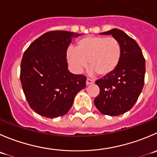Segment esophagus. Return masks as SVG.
Masks as SVG:
<instances>
[{
  "instance_id": "1",
  "label": "esophagus",
  "mask_w": 157,
  "mask_h": 157,
  "mask_svg": "<svg viewBox=\"0 0 157 157\" xmlns=\"http://www.w3.org/2000/svg\"><path fill=\"white\" fill-rule=\"evenodd\" d=\"M94 80H91V79L90 78H87L86 79V85H90V84H92V83H94Z\"/></svg>"
}]
</instances>
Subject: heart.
I'll return each mask as SVG.
<instances>
[{"label": "heart", "instance_id": "b5f03b06", "mask_svg": "<svg viewBox=\"0 0 157 157\" xmlns=\"http://www.w3.org/2000/svg\"><path fill=\"white\" fill-rule=\"evenodd\" d=\"M67 57L77 72H80L89 61L91 74L106 76L115 71L121 61V46L112 36H86L77 42L75 49L68 50Z\"/></svg>", "mask_w": 157, "mask_h": 157}]
</instances>
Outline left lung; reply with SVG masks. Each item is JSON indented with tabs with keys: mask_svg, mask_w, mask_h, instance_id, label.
<instances>
[{
	"mask_svg": "<svg viewBox=\"0 0 157 157\" xmlns=\"http://www.w3.org/2000/svg\"><path fill=\"white\" fill-rule=\"evenodd\" d=\"M100 34H111L120 42L121 58L113 72L95 82L100 94L94 104L103 114L118 116L134 106L142 91L145 59L137 43L123 30L114 28Z\"/></svg>",
	"mask_w": 157,
	"mask_h": 157,
	"instance_id": "8db88e82",
	"label": "left lung"
}]
</instances>
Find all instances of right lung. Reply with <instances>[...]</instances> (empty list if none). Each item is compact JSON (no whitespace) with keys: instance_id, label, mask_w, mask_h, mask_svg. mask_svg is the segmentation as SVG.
I'll return each mask as SVG.
<instances>
[{"instance_id":"add662e5","label":"right lung","mask_w":157,"mask_h":157,"mask_svg":"<svg viewBox=\"0 0 157 157\" xmlns=\"http://www.w3.org/2000/svg\"><path fill=\"white\" fill-rule=\"evenodd\" d=\"M79 33L47 32L28 47L21 63L22 89L30 108L48 118L65 115L75 96L86 86V77L68 71L67 51Z\"/></svg>"}]
</instances>
